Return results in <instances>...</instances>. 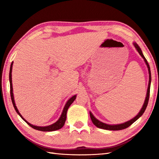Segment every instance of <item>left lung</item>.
I'll use <instances>...</instances> for the list:
<instances>
[{
  "label": "left lung",
  "instance_id": "8db88e82",
  "mask_svg": "<svg viewBox=\"0 0 159 159\" xmlns=\"http://www.w3.org/2000/svg\"><path fill=\"white\" fill-rule=\"evenodd\" d=\"M133 45L134 48H136V50H138V52H139V55H141V57L144 59V61L145 64L148 68V71H149V84H148V88H147V95H146V98H145V100L144 102L143 106H142V109H140V111L138 113L137 116H135L134 118H132L130 120H128L125 123H120V124H114V125H110V124H107L105 123H103L99 120L98 119L94 116L93 114L90 111V118L92 120V121L93 123V124L95 125L97 127L101 129H104V130H123V129H125L126 128L129 127V126L131 125L133 123L136 121L138 118L144 114V112L146 109L147 104H148V102H149V93H150V86H151V81H152V76H151V71H150V67L149 64L147 62V60H146V58L144 57V56L143 55V53L142 52L141 48H139V45L136 43L135 42L133 43Z\"/></svg>",
  "mask_w": 159,
  "mask_h": 159
}]
</instances>
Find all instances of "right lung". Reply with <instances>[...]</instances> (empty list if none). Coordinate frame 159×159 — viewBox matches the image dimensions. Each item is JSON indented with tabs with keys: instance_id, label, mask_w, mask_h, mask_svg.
Listing matches in <instances>:
<instances>
[{
	"instance_id": "add662e5",
	"label": "right lung",
	"mask_w": 159,
	"mask_h": 159,
	"mask_svg": "<svg viewBox=\"0 0 159 159\" xmlns=\"http://www.w3.org/2000/svg\"><path fill=\"white\" fill-rule=\"evenodd\" d=\"M12 64H13V61L11 63V65H10V74H9V80H10V96H11V99H12V102L13 106H14V108L15 109L16 112L17 113L19 116H20V117L22 118V119L25 120V121L27 123L28 125L31 126V128H33L34 129H36V130H40V131H44V132H50V131H55V130H60L61 128L63 127L64 123H65L66 121V113H67V110H68L69 107L71 106V104L73 103L74 101L76 99V95H75L74 96H72L71 98L69 99V100L66 102V103L64 106L62 113L60 116V117L59 119L56 121L55 123H54L53 124H51L50 125H47V126H37V125H34L29 123L27 120H26L25 118H23L22 116L20 114V111H18V109L17 108V106H16L15 102V99H14V95H13V88H12Z\"/></svg>"
}]
</instances>
